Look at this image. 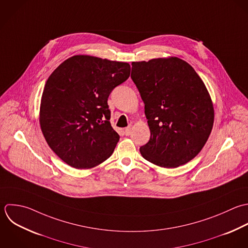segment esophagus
I'll list each match as a JSON object with an SVG mask.
<instances>
[{
    "mask_svg": "<svg viewBox=\"0 0 248 248\" xmlns=\"http://www.w3.org/2000/svg\"><path fill=\"white\" fill-rule=\"evenodd\" d=\"M131 128H132V124H129V125L124 129L125 135H129V134L131 133Z\"/></svg>",
    "mask_w": 248,
    "mask_h": 248,
    "instance_id": "obj_1",
    "label": "esophagus"
}]
</instances>
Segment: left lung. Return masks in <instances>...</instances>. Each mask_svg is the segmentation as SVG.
I'll use <instances>...</instances> for the list:
<instances>
[{
  "label": "left lung",
  "instance_id": "left-lung-1",
  "mask_svg": "<svg viewBox=\"0 0 248 248\" xmlns=\"http://www.w3.org/2000/svg\"><path fill=\"white\" fill-rule=\"evenodd\" d=\"M131 65L151 130L149 142L140 148L142 156L164 168L187 163L201 152L214 125V106L204 82L177 57Z\"/></svg>",
  "mask_w": 248,
  "mask_h": 248
}]
</instances>
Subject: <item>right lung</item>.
<instances>
[{
  "label": "right lung",
  "instance_id": "add662e5",
  "mask_svg": "<svg viewBox=\"0 0 248 248\" xmlns=\"http://www.w3.org/2000/svg\"><path fill=\"white\" fill-rule=\"evenodd\" d=\"M129 74L127 62L77 55L49 76L39 123L47 144L66 164L88 169L111 156L120 135L111 126L107 100Z\"/></svg>",
  "mask_w": 248,
  "mask_h": 248
}]
</instances>
